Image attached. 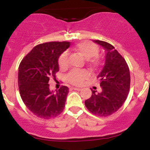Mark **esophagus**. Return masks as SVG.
<instances>
[{"instance_id":"34e87169","label":"esophagus","mask_w":150,"mask_h":150,"mask_svg":"<svg viewBox=\"0 0 150 150\" xmlns=\"http://www.w3.org/2000/svg\"><path fill=\"white\" fill-rule=\"evenodd\" d=\"M72 89H74V90H77V91H81V88H78V87H72Z\"/></svg>"}]
</instances>
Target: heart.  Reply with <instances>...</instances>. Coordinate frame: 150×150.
Instances as JSON below:
<instances>
[{"instance_id": "1", "label": "heart", "mask_w": 150, "mask_h": 150, "mask_svg": "<svg viewBox=\"0 0 150 150\" xmlns=\"http://www.w3.org/2000/svg\"><path fill=\"white\" fill-rule=\"evenodd\" d=\"M74 50L86 59V63L93 69H96L99 66V59L96 56L99 54V48L95 43L89 41L78 43L74 47ZM58 64L61 69H66L69 66V54L64 51L58 59ZM87 70H72L67 75L66 79L70 83L80 85L88 77Z\"/></svg>"}]
</instances>
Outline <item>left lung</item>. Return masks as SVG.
Listing matches in <instances>:
<instances>
[{
    "mask_svg": "<svg viewBox=\"0 0 150 150\" xmlns=\"http://www.w3.org/2000/svg\"><path fill=\"white\" fill-rule=\"evenodd\" d=\"M107 51L105 63L97 76L102 91L92 90V95L85 101L89 112L99 117H107L116 112L126 100L130 90L131 77L125 59L115 47L107 42L94 40Z\"/></svg>",
    "mask_w": 150,
    "mask_h": 150,
    "instance_id": "obj_1",
    "label": "left lung"
}]
</instances>
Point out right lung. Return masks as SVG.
Wrapping results in <instances>:
<instances>
[{"mask_svg": "<svg viewBox=\"0 0 150 150\" xmlns=\"http://www.w3.org/2000/svg\"><path fill=\"white\" fill-rule=\"evenodd\" d=\"M67 41L48 42L35 46L20 62L18 84L21 98L31 112L43 119H51L62 112L69 88L60 87L56 93L48 81L59 72L58 59L69 46Z\"/></svg>", "mask_w": 150, "mask_h": 150, "instance_id": "obj_1", "label": "right lung"}]
</instances>
